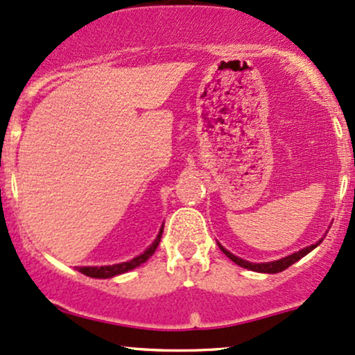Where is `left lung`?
Listing matches in <instances>:
<instances>
[{"label": "left lung", "instance_id": "8db88e82", "mask_svg": "<svg viewBox=\"0 0 355 355\" xmlns=\"http://www.w3.org/2000/svg\"><path fill=\"white\" fill-rule=\"evenodd\" d=\"M319 243H321V241H319ZM319 243L307 246V248H304V250L297 251V253L289 254V256H286V258H283V259H277V261H271V263H250V261H245V259L238 258V256L232 254V253H230V251H226L223 246H220V250L223 251V253L228 256V258L232 259V261H234L236 264H240L241 268H246V270H251V271L270 272V275H275V272L284 271L286 268H289V266H291V264H294L296 261H300L302 256H306L307 253H309V251H313L314 248L319 245Z\"/></svg>", "mask_w": 355, "mask_h": 355}]
</instances>
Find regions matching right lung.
Here are the masks:
<instances>
[{
	"label": "right lung",
	"instance_id": "add662e5",
	"mask_svg": "<svg viewBox=\"0 0 355 355\" xmlns=\"http://www.w3.org/2000/svg\"><path fill=\"white\" fill-rule=\"evenodd\" d=\"M162 233H164V226L160 228V233L159 236L155 238V241L152 243L150 248H148L147 251H144L142 254L137 256V258L130 259V261L127 263H121V264H112V266H101V268H96V266H80L78 268L79 272H83L85 276H91V277H112V276H117V275H122V272H127L130 270H134V268L139 266V264H142L147 261L150 256L155 253L157 246H159L160 243V238H162Z\"/></svg>",
	"mask_w": 355,
	"mask_h": 355
}]
</instances>
